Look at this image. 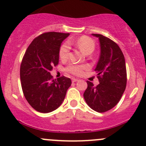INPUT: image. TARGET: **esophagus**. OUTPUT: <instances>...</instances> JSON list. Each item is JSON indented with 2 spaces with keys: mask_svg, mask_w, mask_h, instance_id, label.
<instances>
[{
  "mask_svg": "<svg viewBox=\"0 0 146 146\" xmlns=\"http://www.w3.org/2000/svg\"><path fill=\"white\" fill-rule=\"evenodd\" d=\"M77 81H78V79L72 78V82H73V83H75V82H77Z\"/></svg>",
  "mask_w": 146,
  "mask_h": 146,
  "instance_id": "34e87169",
  "label": "esophagus"
}]
</instances>
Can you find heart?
Masks as SVG:
<instances>
[{
  "mask_svg": "<svg viewBox=\"0 0 146 146\" xmlns=\"http://www.w3.org/2000/svg\"><path fill=\"white\" fill-rule=\"evenodd\" d=\"M73 43L72 40H68V43H65L60 46L59 50V57L62 60H65L68 58L69 51H70V46L69 45ZM78 48L83 52L84 54L87 55L88 53H91L95 48V43L93 39L86 35L81 36L77 40L74 42ZM86 68V66L81 65L70 64L67 66L66 70L68 73H72L76 76H80L83 73V70Z\"/></svg>",
  "mask_w": 146,
  "mask_h": 146,
  "instance_id": "heart-1",
  "label": "heart"
}]
</instances>
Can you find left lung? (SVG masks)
I'll use <instances>...</instances> for the list:
<instances>
[{
  "instance_id": "left-lung-1",
  "label": "left lung",
  "mask_w": 146,
  "mask_h": 146,
  "mask_svg": "<svg viewBox=\"0 0 146 146\" xmlns=\"http://www.w3.org/2000/svg\"><path fill=\"white\" fill-rule=\"evenodd\" d=\"M98 38L100 55L95 71L99 84L94 86L87 81L83 93L90 108L104 113L115 107L121 100L126 87L127 73L123 53L116 43L100 34H92Z\"/></svg>"
}]
</instances>
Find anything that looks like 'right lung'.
Here are the masks:
<instances>
[{"label": "right lung", "instance_id": "add662e5", "mask_svg": "<svg viewBox=\"0 0 146 146\" xmlns=\"http://www.w3.org/2000/svg\"><path fill=\"white\" fill-rule=\"evenodd\" d=\"M69 33L47 32L35 38L27 48L20 68L24 96L33 108L50 113L61 105L71 86L69 78L53 79L50 71L59 61L60 45Z\"/></svg>", "mask_w": 146, "mask_h": 146}]
</instances>
